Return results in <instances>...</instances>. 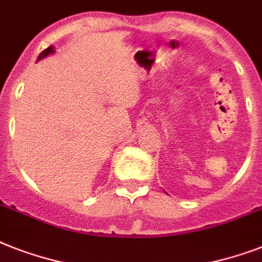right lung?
I'll use <instances>...</instances> for the list:
<instances>
[{
    "mask_svg": "<svg viewBox=\"0 0 262 262\" xmlns=\"http://www.w3.org/2000/svg\"><path fill=\"white\" fill-rule=\"evenodd\" d=\"M55 52V48L52 46L51 47H48V48H47V50H44L41 52V54L39 55V57H37V60H41V59H44V57H47V56H50V55H52Z\"/></svg>",
    "mask_w": 262,
    "mask_h": 262,
    "instance_id": "obj_1",
    "label": "right lung"
}]
</instances>
